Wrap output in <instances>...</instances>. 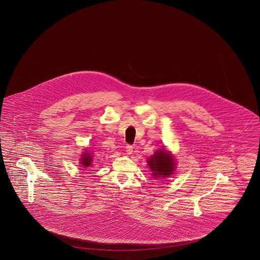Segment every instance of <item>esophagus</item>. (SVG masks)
I'll use <instances>...</instances> for the list:
<instances>
[{
    "label": "esophagus",
    "instance_id": "34e87169",
    "mask_svg": "<svg viewBox=\"0 0 260 260\" xmlns=\"http://www.w3.org/2000/svg\"><path fill=\"white\" fill-rule=\"evenodd\" d=\"M133 151H134V147H133L132 145H126V146H125V152H126V154L131 155V154L133 153Z\"/></svg>",
    "mask_w": 260,
    "mask_h": 260
}]
</instances>
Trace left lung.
<instances>
[{
  "label": "left lung",
  "instance_id": "1",
  "mask_svg": "<svg viewBox=\"0 0 260 260\" xmlns=\"http://www.w3.org/2000/svg\"><path fill=\"white\" fill-rule=\"evenodd\" d=\"M147 162L154 178L170 177L175 170V161L173 155L170 151H166L165 148L157 150L149 158Z\"/></svg>",
  "mask_w": 260,
  "mask_h": 260
}]
</instances>
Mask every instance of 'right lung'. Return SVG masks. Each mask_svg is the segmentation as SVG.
I'll return each mask as SVG.
<instances>
[{"mask_svg":"<svg viewBox=\"0 0 260 260\" xmlns=\"http://www.w3.org/2000/svg\"><path fill=\"white\" fill-rule=\"evenodd\" d=\"M80 162H81V165L83 166L82 167L83 169H87V168L91 167V165H92V156H91V154L87 153V152H84L82 154V158L80 159Z\"/></svg>","mask_w":260,"mask_h":260,"instance_id":"add662e5","label":"right lung"}]
</instances>
